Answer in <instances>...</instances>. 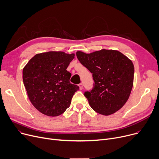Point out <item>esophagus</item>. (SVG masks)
Here are the masks:
<instances>
[{
  "label": "esophagus",
  "mask_w": 159,
  "mask_h": 159,
  "mask_svg": "<svg viewBox=\"0 0 159 159\" xmlns=\"http://www.w3.org/2000/svg\"><path fill=\"white\" fill-rule=\"evenodd\" d=\"M78 86H79L80 90H82V89H83V84H82V83H80L79 85H78Z\"/></svg>",
  "instance_id": "1"
}]
</instances>
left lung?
I'll use <instances>...</instances> for the list:
<instances>
[{"instance_id":"left-lung-1","label":"left lung","mask_w":159,"mask_h":159,"mask_svg":"<svg viewBox=\"0 0 159 159\" xmlns=\"http://www.w3.org/2000/svg\"><path fill=\"white\" fill-rule=\"evenodd\" d=\"M80 63L92 74L93 88L85 92L91 108L109 116L122 108L133 87L132 61L118 51L102 49L90 54L78 51Z\"/></svg>"}]
</instances>
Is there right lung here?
<instances>
[{
  "label": "right lung",
  "instance_id": "right-lung-1",
  "mask_svg": "<svg viewBox=\"0 0 159 159\" xmlns=\"http://www.w3.org/2000/svg\"><path fill=\"white\" fill-rule=\"evenodd\" d=\"M74 54L49 51L37 54L23 69V82L33 105L48 116H58L66 110L79 87L70 83L67 71Z\"/></svg>",
  "mask_w": 159,
  "mask_h": 159
}]
</instances>
